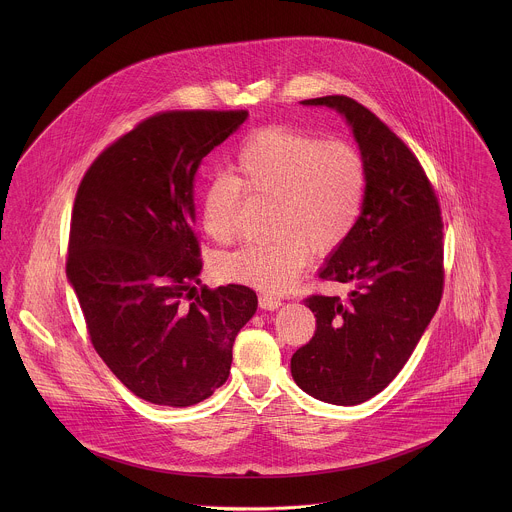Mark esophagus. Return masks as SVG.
<instances>
[{
    "label": "esophagus",
    "mask_w": 512,
    "mask_h": 512,
    "mask_svg": "<svg viewBox=\"0 0 512 512\" xmlns=\"http://www.w3.org/2000/svg\"><path fill=\"white\" fill-rule=\"evenodd\" d=\"M258 303H260L262 309L274 311V309H278V307L282 305V299H280V297H274V295H268V293H262V295L258 297Z\"/></svg>",
    "instance_id": "esophagus-1"
}]
</instances>
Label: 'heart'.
I'll return each instance as SVG.
<instances>
[{"instance_id":"b5f03b06","label":"heart","mask_w":512,"mask_h":512,"mask_svg":"<svg viewBox=\"0 0 512 512\" xmlns=\"http://www.w3.org/2000/svg\"><path fill=\"white\" fill-rule=\"evenodd\" d=\"M232 175H213L201 197L205 232L219 244L236 236L244 195L270 203L268 244L242 246L217 262V274L262 292H288L315 256H331L353 236L368 187L359 147L290 124L246 136Z\"/></svg>"}]
</instances>
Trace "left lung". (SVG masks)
I'll list each match as a JSON object with an SVG mask.
<instances>
[{"label": "left lung", "instance_id": "1", "mask_svg": "<svg viewBox=\"0 0 512 512\" xmlns=\"http://www.w3.org/2000/svg\"><path fill=\"white\" fill-rule=\"evenodd\" d=\"M303 104L345 114L365 155L368 187L353 236L319 272L355 288L347 299H305L315 333L293 353L292 376L317 400L355 406L396 378L438 311L443 220L422 163L376 114L343 94Z\"/></svg>", "mask_w": 512, "mask_h": 512}]
</instances>
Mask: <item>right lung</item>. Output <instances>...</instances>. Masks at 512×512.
<instances>
[{
  "label": "right lung",
  "instance_id": "1",
  "mask_svg": "<svg viewBox=\"0 0 512 512\" xmlns=\"http://www.w3.org/2000/svg\"><path fill=\"white\" fill-rule=\"evenodd\" d=\"M246 110H169L92 161L74 197L67 276L100 359L138 398L185 408L230 374L256 292L199 284L193 179Z\"/></svg>",
  "mask_w": 512,
  "mask_h": 512
}]
</instances>
